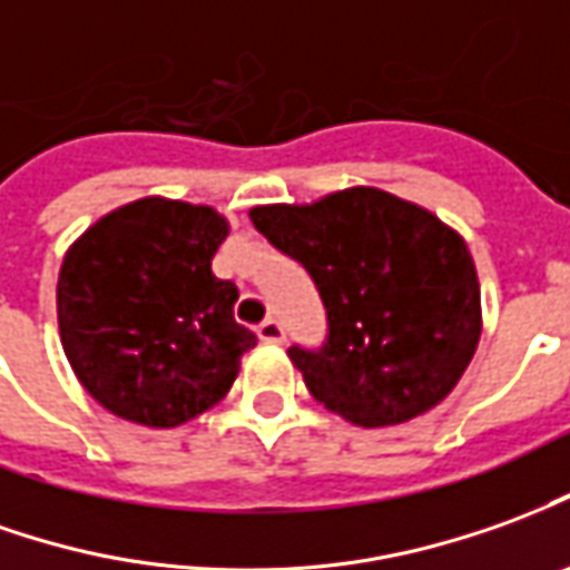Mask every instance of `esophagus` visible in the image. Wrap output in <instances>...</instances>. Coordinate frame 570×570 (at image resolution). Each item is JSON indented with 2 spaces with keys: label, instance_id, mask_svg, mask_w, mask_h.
<instances>
[{
  "label": "esophagus",
  "instance_id": "34e87169",
  "mask_svg": "<svg viewBox=\"0 0 570 570\" xmlns=\"http://www.w3.org/2000/svg\"><path fill=\"white\" fill-rule=\"evenodd\" d=\"M258 340L268 342V345H281V342L286 340L284 324H281L277 317H268V321H262V326H258Z\"/></svg>",
  "mask_w": 570,
  "mask_h": 570
}]
</instances>
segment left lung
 Here are the masks:
<instances>
[{
    "label": "left lung",
    "instance_id": "1",
    "mask_svg": "<svg viewBox=\"0 0 570 570\" xmlns=\"http://www.w3.org/2000/svg\"><path fill=\"white\" fill-rule=\"evenodd\" d=\"M249 218L302 262L324 298V348H289L314 401L380 429L451 395L481 340L479 274L451 225L364 185L314 203L253 206Z\"/></svg>",
    "mask_w": 570,
    "mask_h": 570
}]
</instances>
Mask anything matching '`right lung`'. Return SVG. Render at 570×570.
<instances>
[{
	"instance_id": "right-lung-1",
	"label": "right lung",
	"mask_w": 570,
	"mask_h": 570,
	"mask_svg": "<svg viewBox=\"0 0 570 570\" xmlns=\"http://www.w3.org/2000/svg\"><path fill=\"white\" fill-rule=\"evenodd\" d=\"M228 218L213 206L141 197L70 244L58 333L98 404L147 429L216 407L256 336L234 321L237 286L213 274Z\"/></svg>"
}]
</instances>
